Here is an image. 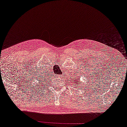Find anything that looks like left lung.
Returning <instances> with one entry per match:
<instances>
[{"mask_svg": "<svg viewBox=\"0 0 127 127\" xmlns=\"http://www.w3.org/2000/svg\"><path fill=\"white\" fill-rule=\"evenodd\" d=\"M76 79V85H77V84H78V85H79V83H78V82H77V79ZM73 82H74V80H73Z\"/></svg>", "mask_w": 127, "mask_h": 127, "instance_id": "left-lung-1", "label": "left lung"}]
</instances>
